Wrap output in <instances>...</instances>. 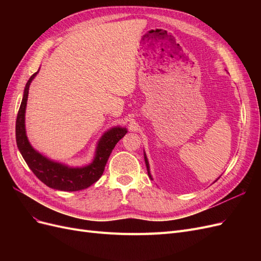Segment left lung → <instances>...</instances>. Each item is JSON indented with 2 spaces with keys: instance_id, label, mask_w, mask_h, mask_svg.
<instances>
[{
  "instance_id": "1",
  "label": "left lung",
  "mask_w": 261,
  "mask_h": 261,
  "mask_svg": "<svg viewBox=\"0 0 261 261\" xmlns=\"http://www.w3.org/2000/svg\"><path fill=\"white\" fill-rule=\"evenodd\" d=\"M145 161H146V167H147V171H148V175H149L150 178H151V175H150V171H149V163H148V160H147V158H146V154H145Z\"/></svg>"
}]
</instances>
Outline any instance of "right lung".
Listing matches in <instances>:
<instances>
[{
    "label": "right lung",
    "instance_id": "add662e5",
    "mask_svg": "<svg viewBox=\"0 0 261 261\" xmlns=\"http://www.w3.org/2000/svg\"><path fill=\"white\" fill-rule=\"evenodd\" d=\"M37 73L31 75L26 84L16 118V143L19 151L34 174L50 188L64 192H77L88 188L103 174L110 154L118 140L125 136L127 130L115 127L107 132L99 141L93 162L85 168H68L46 159L30 146L25 130V111L29 85Z\"/></svg>",
    "mask_w": 261,
    "mask_h": 261
}]
</instances>
